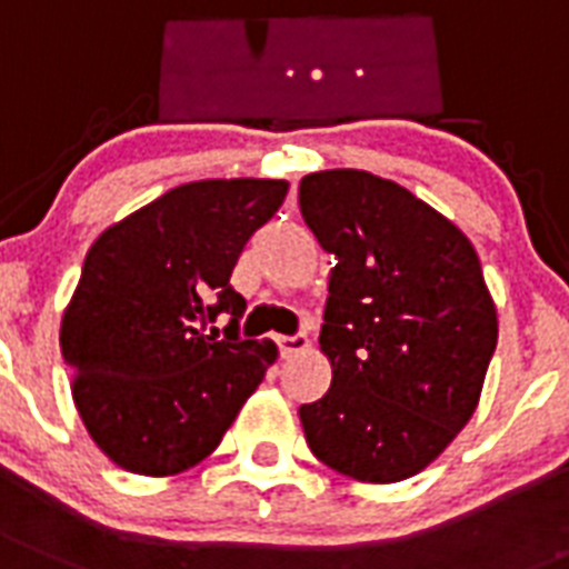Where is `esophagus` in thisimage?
Returning a JSON list of instances; mask_svg holds the SVG:
<instances>
[{
    "label": "esophagus",
    "mask_w": 569,
    "mask_h": 569,
    "mask_svg": "<svg viewBox=\"0 0 569 569\" xmlns=\"http://www.w3.org/2000/svg\"><path fill=\"white\" fill-rule=\"evenodd\" d=\"M277 348H280V357L292 359L309 348V339L303 332H298V336H277Z\"/></svg>",
    "instance_id": "obj_1"
}]
</instances>
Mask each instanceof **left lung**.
Here are the masks:
<instances>
[{
    "label": "left lung",
    "mask_w": 569,
    "mask_h": 569,
    "mask_svg": "<svg viewBox=\"0 0 569 569\" xmlns=\"http://www.w3.org/2000/svg\"><path fill=\"white\" fill-rule=\"evenodd\" d=\"M298 201L339 260L318 336L330 391L300 406L309 450L359 482L415 477L473 418L497 348L477 248L427 201L362 169L307 174Z\"/></svg>",
    "instance_id": "obj_1"
}]
</instances>
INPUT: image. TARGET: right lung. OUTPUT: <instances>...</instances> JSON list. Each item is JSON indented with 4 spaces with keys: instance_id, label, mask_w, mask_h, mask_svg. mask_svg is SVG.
<instances>
[{
    "instance_id": "obj_1",
    "label": "right lung",
    "mask_w": 569,
    "mask_h": 569,
    "mask_svg": "<svg viewBox=\"0 0 569 569\" xmlns=\"http://www.w3.org/2000/svg\"><path fill=\"white\" fill-rule=\"evenodd\" d=\"M289 183L210 178L169 189L101 230L60 321L72 400L117 468L174 477L204 461L277 359L239 339L230 274ZM231 312L229 336L209 325Z\"/></svg>"
}]
</instances>
